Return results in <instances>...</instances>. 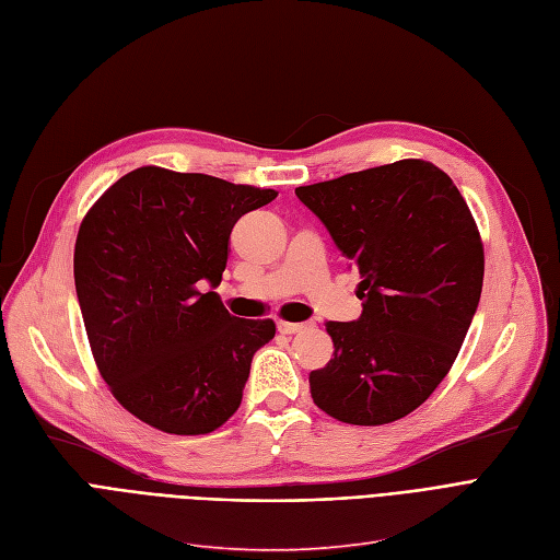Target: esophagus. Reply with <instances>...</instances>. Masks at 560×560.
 <instances>
[{"mask_svg": "<svg viewBox=\"0 0 560 560\" xmlns=\"http://www.w3.org/2000/svg\"><path fill=\"white\" fill-rule=\"evenodd\" d=\"M312 327V323H285V320H279V332L281 335H298V332H304V329Z\"/></svg>", "mask_w": 560, "mask_h": 560, "instance_id": "obj_1", "label": "esophagus"}]
</instances>
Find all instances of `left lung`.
Instances as JSON below:
<instances>
[{
	"mask_svg": "<svg viewBox=\"0 0 560 560\" xmlns=\"http://www.w3.org/2000/svg\"><path fill=\"white\" fill-rule=\"evenodd\" d=\"M295 196L362 277L360 318L327 323L335 358L308 376L314 404L348 424L401 420L447 376L478 312V225L454 182L420 159L300 186Z\"/></svg>",
	"mask_w": 560,
	"mask_h": 560,
	"instance_id": "1",
	"label": "left lung"
}]
</instances>
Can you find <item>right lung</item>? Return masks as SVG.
<instances>
[{"mask_svg":"<svg viewBox=\"0 0 560 560\" xmlns=\"http://www.w3.org/2000/svg\"><path fill=\"white\" fill-rule=\"evenodd\" d=\"M275 198L144 165L82 219L73 254L82 320L103 381L138 420L200 436L240 408L256 350L277 327L231 316L214 288L237 219Z\"/></svg>","mask_w":560,"mask_h":560,"instance_id":"add662e5","label":"right lung"}]
</instances>
